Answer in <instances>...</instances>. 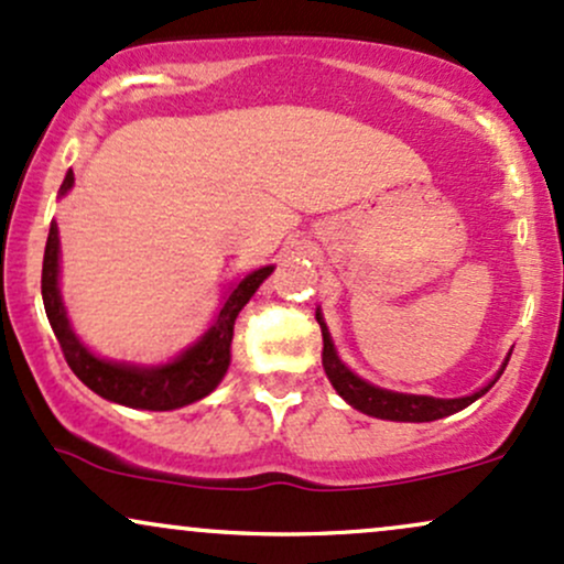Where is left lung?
Listing matches in <instances>:
<instances>
[{
	"mask_svg": "<svg viewBox=\"0 0 564 564\" xmlns=\"http://www.w3.org/2000/svg\"><path fill=\"white\" fill-rule=\"evenodd\" d=\"M316 322H319L322 344H325V349H322V367H325L327 378H330L335 391H338V394L344 397L351 408L362 410V413H367V415H376V419L413 421V423L445 419V415H453V413H458V410L469 408L474 400H479V397H482L485 391L496 383L492 381L490 386H485L482 391H477V394L460 397V400H434V397L397 394V391L376 389V386H370L367 381H362V378H357L349 367L340 362L338 354H335V349H333L330 333H327L325 322H322L319 314H316ZM503 367H501V372H503ZM501 372H498V378H501Z\"/></svg>",
	"mask_w": 564,
	"mask_h": 564,
	"instance_id": "1",
	"label": "left lung"
}]
</instances>
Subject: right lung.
<instances>
[{
	"instance_id": "add662e5",
	"label": "right lung",
	"mask_w": 564,
	"mask_h": 564,
	"mask_svg": "<svg viewBox=\"0 0 564 564\" xmlns=\"http://www.w3.org/2000/svg\"><path fill=\"white\" fill-rule=\"evenodd\" d=\"M74 183V173L68 170L63 181L61 194H66ZM274 271V265L252 271L245 276L231 295L220 306L213 327L188 351H183L175 362L162 367H128L117 362H106L90 354L79 344L77 335L68 327L66 312H63L58 293V226H50L47 248H44L42 263V301L47 312L50 325H53L55 338H58L63 357L74 376L79 378L87 389L100 394L104 400L128 404V408L141 410H175L183 404H192L207 397L215 386L220 383L224 372L231 362V338L234 319L242 312L245 303L252 299L265 276Z\"/></svg>"
}]
</instances>
